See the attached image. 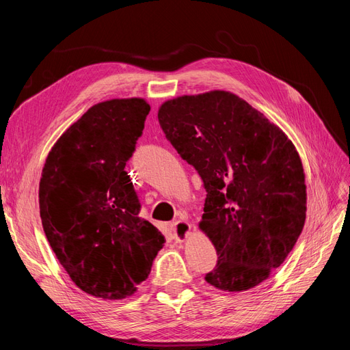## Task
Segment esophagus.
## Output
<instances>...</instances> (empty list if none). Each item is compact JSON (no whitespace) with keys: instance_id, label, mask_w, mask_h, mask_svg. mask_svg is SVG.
<instances>
[{"instance_id":"1","label":"esophagus","mask_w":350,"mask_h":350,"mask_svg":"<svg viewBox=\"0 0 350 350\" xmlns=\"http://www.w3.org/2000/svg\"><path fill=\"white\" fill-rule=\"evenodd\" d=\"M172 232H174V238L181 242L188 238L189 232H191V225H189L188 221L184 219L178 220V221H175V224H172Z\"/></svg>"}]
</instances>
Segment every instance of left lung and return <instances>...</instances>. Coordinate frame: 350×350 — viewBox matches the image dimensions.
Here are the masks:
<instances>
[{"label": "left lung", "instance_id": "left-lung-1", "mask_svg": "<svg viewBox=\"0 0 350 350\" xmlns=\"http://www.w3.org/2000/svg\"><path fill=\"white\" fill-rule=\"evenodd\" d=\"M157 118L207 191L198 226L217 264L206 282L228 292L260 284L289 256L305 224V174L293 143L225 90L166 100Z\"/></svg>", "mask_w": 350, "mask_h": 350}]
</instances>
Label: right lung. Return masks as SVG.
I'll return each instance as SVG.
<instances>
[{"label":"right lung","instance_id":"obj_1","mask_svg":"<svg viewBox=\"0 0 350 350\" xmlns=\"http://www.w3.org/2000/svg\"><path fill=\"white\" fill-rule=\"evenodd\" d=\"M150 105L142 98L93 105L48 153L39 183L42 226L77 288L124 299L149 278L165 237L139 216L124 171Z\"/></svg>","mask_w":350,"mask_h":350}]
</instances>
